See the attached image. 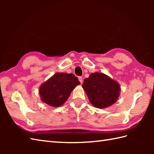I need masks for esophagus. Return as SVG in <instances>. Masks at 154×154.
<instances>
[{"mask_svg":"<svg viewBox=\"0 0 154 154\" xmlns=\"http://www.w3.org/2000/svg\"><path fill=\"white\" fill-rule=\"evenodd\" d=\"M78 79H79V81H80L81 84H82L83 83V78L81 77H78Z\"/></svg>","mask_w":154,"mask_h":154,"instance_id":"obj_1","label":"esophagus"}]
</instances>
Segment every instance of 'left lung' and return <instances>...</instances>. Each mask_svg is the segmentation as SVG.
<instances>
[{
  "mask_svg": "<svg viewBox=\"0 0 154 154\" xmlns=\"http://www.w3.org/2000/svg\"><path fill=\"white\" fill-rule=\"evenodd\" d=\"M94 107L104 109L115 103L120 95L119 83L103 73H91L82 85Z\"/></svg>",
  "mask_w": 154,
  "mask_h": 154,
  "instance_id": "left-lung-1",
  "label": "left lung"
}]
</instances>
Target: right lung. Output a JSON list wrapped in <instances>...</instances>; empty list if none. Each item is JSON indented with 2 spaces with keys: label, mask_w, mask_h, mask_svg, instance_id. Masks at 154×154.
<instances>
[{
  "label": "right lung",
  "mask_w": 154,
  "mask_h": 154,
  "mask_svg": "<svg viewBox=\"0 0 154 154\" xmlns=\"http://www.w3.org/2000/svg\"><path fill=\"white\" fill-rule=\"evenodd\" d=\"M79 85L80 82L73 74L56 73L41 85L39 94L42 102L58 107L67 100L72 91Z\"/></svg>",
  "instance_id": "right-lung-1"
}]
</instances>
